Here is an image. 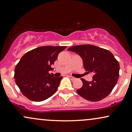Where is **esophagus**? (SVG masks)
<instances>
[{
	"instance_id": "obj_1",
	"label": "esophagus",
	"mask_w": 132,
	"mask_h": 132,
	"mask_svg": "<svg viewBox=\"0 0 132 132\" xmlns=\"http://www.w3.org/2000/svg\"><path fill=\"white\" fill-rule=\"evenodd\" d=\"M69 78L70 79H71V80H75V78H74V77H73V76H69Z\"/></svg>"
}]
</instances>
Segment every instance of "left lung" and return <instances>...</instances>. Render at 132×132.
Masks as SVG:
<instances>
[{
	"label": "left lung",
	"mask_w": 132,
	"mask_h": 132,
	"mask_svg": "<svg viewBox=\"0 0 132 132\" xmlns=\"http://www.w3.org/2000/svg\"><path fill=\"white\" fill-rule=\"evenodd\" d=\"M68 51L81 56L86 71L94 73L92 81L81 79L82 86L76 90L81 97L90 102H98L111 93L118 82L119 63L111 52L91 45L71 46Z\"/></svg>",
	"instance_id": "left-lung-1"
}]
</instances>
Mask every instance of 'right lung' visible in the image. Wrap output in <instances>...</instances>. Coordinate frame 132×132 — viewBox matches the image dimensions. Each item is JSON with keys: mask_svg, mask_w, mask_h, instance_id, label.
Masks as SVG:
<instances>
[{"mask_svg": "<svg viewBox=\"0 0 132 132\" xmlns=\"http://www.w3.org/2000/svg\"><path fill=\"white\" fill-rule=\"evenodd\" d=\"M67 46H45L25 54L14 69L15 82L22 94L34 102H42L51 97L57 89L62 76L56 78L48 71Z\"/></svg>", "mask_w": 132, "mask_h": 132, "instance_id": "obj_1", "label": "right lung"}]
</instances>
